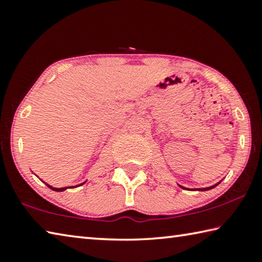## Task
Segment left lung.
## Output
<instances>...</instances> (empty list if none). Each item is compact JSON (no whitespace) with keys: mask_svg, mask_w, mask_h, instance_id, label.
Wrapping results in <instances>:
<instances>
[{"mask_svg":"<svg viewBox=\"0 0 262 262\" xmlns=\"http://www.w3.org/2000/svg\"><path fill=\"white\" fill-rule=\"evenodd\" d=\"M217 184H219V183H217ZM217 184H215V185H213V186H209V187H205V189H200V190H201V191H207V190L213 189V187H215ZM181 187H183V186H181ZM183 189H185V187H183Z\"/></svg>","mask_w":262,"mask_h":262,"instance_id":"obj_1","label":"left lung"}]
</instances>
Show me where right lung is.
<instances>
[{"label":"right lung","mask_w":262,"mask_h":262,"mask_svg":"<svg viewBox=\"0 0 262 262\" xmlns=\"http://www.w3.org/2000/svg\"><path fill=\"white\" fill-rule=\"evenodd\" d=\"M82 184H84V183H82ZM82 184H80V185H82ZM47 185L49 189H52V190H54V191H57V192H62V191H64V190H67V189H69V187H61V189H57V187H53V186H50V185H48V184H46ZM80 185H78V186H80ZM70 187H76V186H70Z\"/></svg>","instance_id":"1"}]
</instances>
